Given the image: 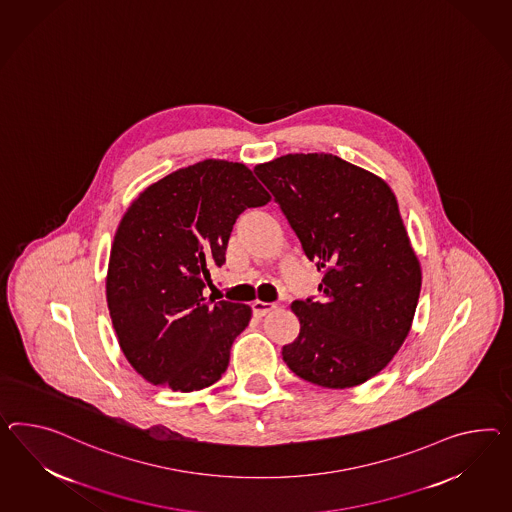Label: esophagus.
I'll use <instances>...</instances> for the list:
<instances>
[{
    "label": "esophagus",
    "mask_w": 512,
    "mask_h": 512,
    "mask_svg": "<svg viewBox=\"0 0 512 512\" xmlns=\"http://www.w3.org/2000/svg\"><path fill=\"white\" fill-rule=\"evenodd\" d=\"M275 308V302H252V314H254V317H263V315L269 314V312H271V310H275Z\"/></svg>",
    "instance_id": "1"
}]
</instances>
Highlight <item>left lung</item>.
Listing matches in <instances>:
<instances>
[{"mask_svg": "<svg viewBox=\"0 0 512 512\" xmlns=\"http://www.w3.org/2000/svg\"><path fill=\"white\" fill-rule=\"evenodd\" d=\"M254 172L323 273L317 301L291 302L301 328L282 347L284 362L323 388L373 379L407 340L420 299V260L394 191L325 152L288 154Z\"/></svg>", "mask_w": 512, "mask_h": 512, "instance_id": "1", "label": "left lung"}]
</instances>
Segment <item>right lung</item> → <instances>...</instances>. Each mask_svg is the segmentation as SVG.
I'll return each mask as SVG.
<instances>
[{
	"instance_id": "right-lung-1",
	"label": "right lung",
	"mask_w": 512,
	"mask_h": 512,
	"mask_svg": "<svg viewBox=\"0 0 512 512\" xmlns=\"http://www.w3.org/2000/svg\"><path fill=\"white\" fill-rule=\"evenodd\" d=\"M269 200L247 165L204 159L145 187L122 215L105 297L118 345L143 379L195 392L223 377L252 310L210 302L204 288L237 217Z\"/></svg>"
}]
</instances>
